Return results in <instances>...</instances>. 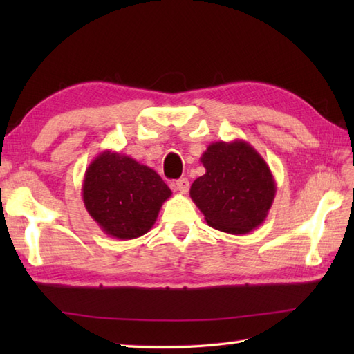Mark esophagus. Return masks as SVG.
I'll list each match as a JSON object with an SVG mask.
<instances>
[{"mask_svg": "<svg viewBox=\"0 0 354 354\" xmlns=\"http://www.w3.org/2000/svg\"><path fill=\"white\" fill-rule=\"evenodd\" d=\"M173 189H175L176 192H179L181 194H185L187 192H189V189H190V183H189V179H187V178L178 179V181L173 183Z\"/></svg>", "mask_w": 354, "mask_h": 354, "instance_id": "1", "label": "esophagus"}]
</instances>
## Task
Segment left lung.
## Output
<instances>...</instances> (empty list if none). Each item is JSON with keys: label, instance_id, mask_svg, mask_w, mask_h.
Returning <instances> with one entry per match:
<instances>
[{"label": "left lung", "instance_id": "obj_1", "mask_svg": "<svg viewBox=\"0 0 354 354\" xmlns=\"http://www.w3.org/2000/svg\"><path fill=\"white\" fill-rule=\"evenodd\" d=\"M205 175L192 184L190 198L209 227L246 234L265 222L277 184L269 165L250 142L216 141L201 156Z\"/></svg>", "mask_w": 354, "mask_h": 354}]
</instances>
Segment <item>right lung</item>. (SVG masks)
<instances>
[{
	"label": "right lung",
	"instance_id": "add662e5",
	"mask_svg": "<svg viewBox=\"0 0 354 354\" xmlns=\"http://www.w3.org/2000/svg\"><path fill=\"white\" fill-rule=\"evenodd\" d=\"M171 190L155 170L133 158L104 150L88 165L82 198L104 234L137 239L153 227Z\"/></svg>",
	"mask_w": 354,
	"mask_h": 354
}]
</instances>
